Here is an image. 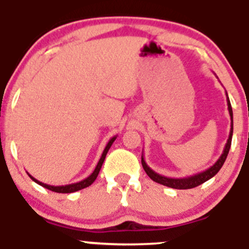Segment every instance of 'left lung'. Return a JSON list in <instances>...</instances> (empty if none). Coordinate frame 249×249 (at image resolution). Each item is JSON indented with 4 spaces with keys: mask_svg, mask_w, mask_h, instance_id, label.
<instances>
[{
    "mask_svg": "<svg viewBox=\"0 0 249 249\" xmlns=\"http://www.w3.org/2000/svg\"><path fill=\"white\" fill-rule=\"evenodd\" d=\"M226 97H227V105H228V112H230L231 116V131H230V136H228L227 142H226L224 152H222L221 156L219 157L218 160L215 161V164L213 166H211L207 170L202 171V172L193 174V176L190 177H185V178H167V177L161 176V174L154 172L151 167L147 166V164L145 162L144 156L142 154V165L144 167L145 172L153 181L158 182V184L164 185V186L171 187V188H176V190H188V188H193L199 186V185L204 184L205 181L210 180L211 178H213L216 173L219 172L220 168L222 167L224 162L227 158V154L230 152L231 148V144H232V136H233V111H232V107H231V102L230 98H228L227 92H226Z\"/></svg>",
    "mask_w": 249,
    "mask_h": 249,
    "instance_id": "obj_1",
    "label": "left lung"
}]
</instances>
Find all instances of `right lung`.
<instances>
[{"label":"right lung","mask_w":249,"mask_h":249,"mask_svg":"<svg viewBox=\"0 0 249 249\" xmlns=\"http://www.w3.org/2000/svg\"><path fill=\"white\" fill-rule=\"evenodd\" d=\"M116 138H117V136L112 137V138L108 141L107 146H105V148H104V151H103L102 157H101V159H99L98 164H97L96 168L93 170V172L91 173L90 176L88 177V178L83 179V180H81V181L73 182V184H69V185H62V186H53V185L44 184V182H42V181H39V180L35 179L33 176H30L29 173H28V176H29L30 178L36 182V184L41 185V186L48 188V190L53 191V192H57V193H72V192H77V191H79V190H83V188H85V187H89L91 184H92L93 181H95L97 177H98V173H99V171H101L103 162H104V160H105V157H107V151L110 150L111 145L113 144V142L116 141Z\"/></svg>","instance_id":"right-lung-1"}]
</instances>
